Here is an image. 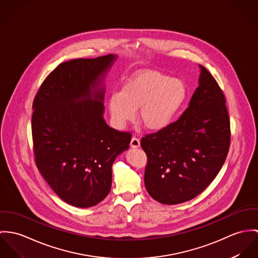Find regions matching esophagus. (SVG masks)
<instances>
[{
    "label": "esophagus",
    "instance_id": "obj_1",
    "mask_svg": "<svg viewBox=\"0 0 258 258\" xmlns=\"http://www.w3.org/2000/svg\"><path fill=\"white\" fill-rule=\"evenodd\" d=\"M140 145H141L140 140H139L138 138L134 137V138L132 139V141H131V146L134 147V148H138V147H140Z\"/></svg>",
    "mask_w": 258,
    "mask_h": 258
}]
</instances>
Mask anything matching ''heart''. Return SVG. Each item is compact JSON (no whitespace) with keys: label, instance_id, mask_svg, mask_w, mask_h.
Returning a JSON list of instances; mask_svg holds the SVG:
<instances>
[{"label":"heart","instance_id":"obj_1","mask_svg":"<svg viewBox=\"0 0 258 258\" xmlns=\"http://www.w3.org/2000/svg\"><path fill=\"white\" fill-rule=\"evenodd\" d=\"M188 97L186 84L157 70H140L128 76L120 92L113 93L108 102L115 124L123 127L136 117L151 132L170 125L185 105Z\"/></svg>","mask_w":258,"mask_h":258}]
</instances>
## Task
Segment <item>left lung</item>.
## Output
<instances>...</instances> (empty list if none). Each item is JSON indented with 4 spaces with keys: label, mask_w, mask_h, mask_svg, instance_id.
I'll return each mask as SVG.
<instances>
[{
    "label": "left lung",
    "mask_w": 258,
    "mask_h": 258,
    "mask_svg": "<svg viewBox=\"0 0 258 258\" xmlns=\"http://www.w3.org/2000/svg\"><path fill=\"white\" fill-rule=\"evenodd\" d=\"M199 86L189 107L164 130L144 136V184L154 200L175 205L191 200L216 178L226 161L230 123L222 89L200 65Z\"/></svg>",
    "instance_id": "1"
}]
</instances>
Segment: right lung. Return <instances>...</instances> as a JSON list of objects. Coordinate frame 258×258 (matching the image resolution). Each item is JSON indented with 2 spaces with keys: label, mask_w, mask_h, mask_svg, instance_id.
Listing matches in <instances>:
<instances>
[{
  "label": "right lung",
  "mask_w": 258,
  "mask_h": 258,
  "mask_svg": "<svg viewBox=\"0 0 258 258\" xmlns=\"http://www.w3.org/2000/svg\"><path fill=\"white\" fill-rule=\"evenodd\" d=\"M116 57L59 64L33 100L35 164L51 189L74 207L89 208L108 196L115 157L130 147L131 133L110 127L103 116V81Z\"/></svg>",
  "instance_id": "right-lung-1"
}]
</instances>
